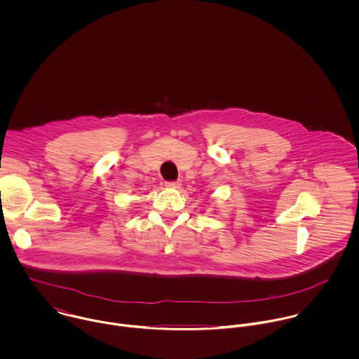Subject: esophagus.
Instances as JSON below:
<instances>
[{"mask_svg": "<svg viewBox=\"0 0 359 359\" xmlns=\"http://www.w3.org/2000/svg\"><path fill=\"white\" fill-rule=\"evenodd\" d=\"M180 185H181V181H168V182H165V187H168V188H180Z\"/></svg>", "mask_w": 359, "mask_h": 359, "instance_id": "1", "label": "esophagus"}]
</instances>
